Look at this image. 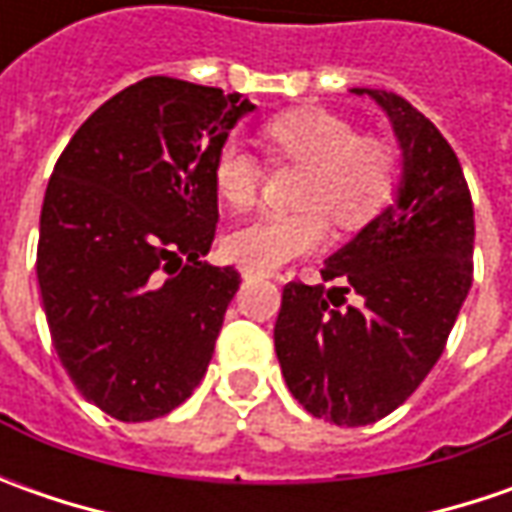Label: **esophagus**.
<instances>
[{
	"label": "esophagus",
	"mask_w": 512,
	"mask_h": 512,
	"mask_svg": "<svg viewBox=\"0 0 512 512\" xmlns=\"http://www.w3.org/2000/svg\"><path fill=\"white\" fill-rule=\"evenodd\" d=\"M242 276H245V279H270L273 273H267V270H256V267H242Z\"/></svg>",
	"instance_id": "1"
}]
</instances>
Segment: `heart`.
<instances>
[{
    "label": "heart",
    "mask_w": 512,
    "mask_h": 512,
    "mask_svg": "<svg viewBox=\"0 0 512 512\" xmlns=\"http://www.w3.org/2000/svg\"><path fill=\"white\" fill-rule=\"evenodd\" d=\"M267 142L279 159L307 165L296 213L267 210L225 236V253L245 267L276 270L325 245V213L342 227L367 222L393 190V159L373 142L362 139L356 125L322 108H302L270 119ZM219 199L233 210L256 202L262 185V162L250 145L230 139L213 165Z\"/></svg>",
    "instance_id": "heart-1"
}]
</instances>
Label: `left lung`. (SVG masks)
<instances>
[{
    "label": "left lung",
    "mask_w": 512,
    "mask_h": 512,
    "mask_svg": "<svg viewBox=\"0 0 512 512\" xmlns=\"http://www.w3.org/2000/svg\"><path fill=\"white\" fill-rule=\"evenodd\" d=\"M353 93L390 119L402 150L396 202L325 259L322 279L347 287H285L273 342L307 413L362 427L407 402L439 362L473 285L476 225L462 165L439 128L396 93ZM350 289L359 306L343 304Z\"/></svg>",
    "instance_id": "1"
}]
</instances>
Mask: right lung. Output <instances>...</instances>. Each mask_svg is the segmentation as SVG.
<instances>
[{
    "mask_svg": "<svg viewBox=\"0 0 512 512\" xmlns=\"http://www.w3.org/2000/svg\"><path fill=\"white\" fill-rule=\"evenodd\" d=\"M253 110L242 93L148 76L96 110L53 168L36 250L50 339L82 396L119 422L165 416L205 376L242 282L202 262L219 222L213 165Z\"/></svg>",
    "mask_w": 512,
    "mask_h": 512,
    "instance_id": "add662e5",
    "label": "right lung"
}]
</instances>
